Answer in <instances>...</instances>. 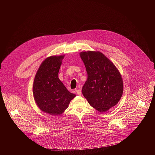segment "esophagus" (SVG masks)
<instances>
[{
  "label": "esophagus",
  "mask_w": 155,
  "mask_h": 155,
  "mask_svg": "<svg viewBox=\"0 0 155 155\" xmlns=\"http://www.w3.org/2000/svg\"><path fill=\"white\" fill-rule=\"evenodd\" d=\"M76 93H77V94L78 96H80V95L81 94V91L80 89L77 90H76Z\"/></svg>",
  "instance_id": "esophagus-1"
}]
</instances>
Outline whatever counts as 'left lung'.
Listing matches in <instances>:
<instances>
[{"mask_svg": "<svg viewBox=\"0 0 155 155\" xmlns=\"http://www.w3.org/2000/svg\"><path fill=\"white\" fill-rule=\"evenodd\" d=\"M87 78L82 93L90 105L100 112L116 105L123 92L121 75L115 65L99 51L80 53Z\"/></svg>", "mask_w": 155, "mask_h": 155, "instance_id": "1", "label": "left lung"}]
</instances>
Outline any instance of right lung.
<instances>
[{"label": "right lung", "mask_w": 155, "mask_h": 155, "mask_svg": "<svg viewBox=\"0 0 155 155\" xmlns=\"http://www.w3.org/2000/svg\"><path fill=\"white\" fill-rule=\"evenodd\" d=\"M64 56H52L44 60L35 75L32 92L39 108L51 115L62 114L76 95L70 93L58 78Z\"/></svg>", "instance_id": "obj_1"}]
</instances>
